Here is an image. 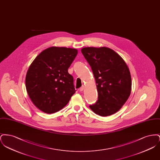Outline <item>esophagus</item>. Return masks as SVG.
Listing matches in <instances>:
<instances>
[{"instance_id": "1", "label": "esophagus", "mask_w": 160, "mask_h": 160, "mask_svg": "<svg viewBox=\"0 0 160 160\" xmlns=\"http://www.w3.org/2000/svg\"><path fill=\"white\" fill-rule=\"evenodd\" d=\"M84 86H82L80 88V91L82 92L84 90Z\"/></svg>"}]
</instances>
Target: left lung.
<instances>
[{"label":"left lung","mask_w":160,"mask_h":160,"mask_svg":"<svg viewBox=\"0 0 160 160\" xmlns=\"http://www.w3.org/2000/svg\"><path fill=\"white\" fill-rule=\"evenodd\" d=\"M81 52L91 67L98 93V101L90 105V108L101 116L114 114L131 93L132 83L128 66L108 47H84Z\"/></svg>","instance_id":"8db88e82"}]
</instances>
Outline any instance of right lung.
Here are the masks:
<instances>
[{"label": "right lung", "instance_id": "1", "mask_svg": "<svg viewBox=\"0 0 160 160\" xmlns=\"http://www.w3.org/2000/svg\"><path fill=\"white\" fill-rule=\"evenodd\" d=\"M78 53L75 48L51 47L38 54L26 76V90L33 104L52 114L62 109L76 93L68 71Z\"/></svg>", "mask_w": 160, "mask_h": 160}]
</instances>
